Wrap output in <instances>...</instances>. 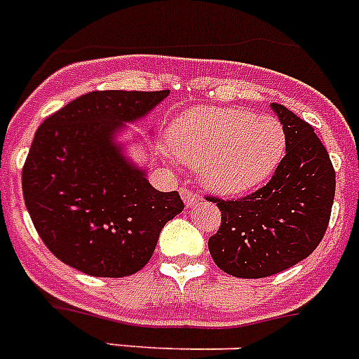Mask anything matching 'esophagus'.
Instances as JSON below:
<instances>
[{
	"label": "esophagus",
	"mask_w": 359,
	"mask_h": 359,
	"mask_svg": "<svg viewBox=\"0 0 359 359\" xmlns=\"http://www.w3.org/2000/svg\"><path fill=\"white\" fill-rule=\"evenodd\" d=\"M180 197H182V201H184L186 206L188 208L195 206V204L201 201V197H198V195H195L189 188H180Z\"/></svg>",
	"instance_id": "34e87169"
}]
</instances>
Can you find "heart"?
<instances>
[{
	"label": "heart",
	"mask_w": 359,
	"mask_h": 359,
	"mask_svg": "<svg viewBox=\"0 0 359 359\" xmlns=\"http://www.w3.org/2000/svg\"><path fill=\"white\" fill-rule=\"evenodd\" d=\"M175 158L197 168L206 188L222 195L257 188L287 151V131L273 116L236 107H195L173 122Z\"/></svg>",
	"instance_id": "obj_1"
}]
</instances>
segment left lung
I'll use <instances>...</instances> for the list:
<instances>
[{"mask_svg":"<svg viewBox=\"0 0 359 359\" xmlns=\"http://www.w3.org/2000/svg\"><path fill=\"white\" fill-rule=\"evenodd\" d=\"M287 131V155L270 182L241 198L206 197L221 210L208 248L222 272L243 279L273 276L309 257L323 239L332 212L336 171L314 128L272 104Z\"/></svg>","mask_w":359,"mask_h":359,"instance_id":"8db88e82","label":"left lung"}]
</instances>
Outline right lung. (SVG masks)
Segmentation results:
<instances>
[{"instance_id": "add662e5", "label": "right lung", "mask_w": 359, "mask_h": 359, "mask_svg": "<svg viewBox=\"0 0 359 359\" xmlns=\"http://www.w3.org/2000/svg\"><path fill=\"white\" fill-rule=\"evenodd\" d=\"M170 91H93L45 118L21 171L29 215L60 261L93 277L142 270L162 228L184 210L158 191L113 140Z\"/></svg>"}]
</instances>
